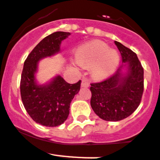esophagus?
<instances>
[{
  "instance_id": "obj_1",
  "label": "esophagus",
  "mask_w": 160,
  "mask_h": 160,
  "mask_svg": "<svg viewBox=\"0 0 160 160\" xmlns=\"http://www.w3.org/2000/svg\"><path fill=\"white\" fill-rule=\"evenodd\" d=\"M89 86V83H88L87 80H82L81 82V87H84V88H88Z\"/></svg>"
}]
</instances>
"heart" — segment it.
I'll return each instance as SVG.
<instances>
[{
	"mask_svg": "<svg viewBox=\"0 0 160 160\" xmlns=\"http://www.w3.org/2000/svg\"><path fill=\"white\" fill-rule=\"evenodd\" d=\"M76 59L77 64L92 68L94 78L103 80L114 72L119 63V55L104 42L97 40L80 47Z\"/></svg>",
	"mask_w": 160,
	"mask_h": 160,
	"instance_id": "obj_1",
	"label": "heart"
}]
</instances>
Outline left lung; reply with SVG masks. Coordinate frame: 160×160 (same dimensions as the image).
<instances>
[{"instance_id":"left-lung-1","label":"left lung","mask_w":160,"mask_h":160,"mask_svg":"<svg viewBox=\"0 0 160 160\" xmlns=\"http://www.w3.org/2000/svg\"><path fill=\"white\" fill-rule=\"evenodd\" d=\"M119 50L122 63L128 64V73L122 74L121 69L109 78L90 84V104L96 114L109 122L126 118L137 109L144 90L143 68L134 51L114 41Z\"/></svg>"}]
</instances>
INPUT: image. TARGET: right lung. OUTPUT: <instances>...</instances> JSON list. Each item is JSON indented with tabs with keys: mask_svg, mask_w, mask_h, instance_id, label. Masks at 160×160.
I'll return each instance as SVG.
<instances>
[{
	"mask_svg": "<svg viewBox=\"0 0 160 160\" xmlns=\"http://www.w3.org/2000/svg\"><path fill=\"white\" fill-rule=\"evenodd\" d=\"M69 34L57 31L44 38L25 60L21 76V97L26 112L34 122L48 127L58 126L67 120L71 102L80 91L81 80L71 84L58 76L49 84L41 86L36 84L34 73L38 60L58 52L61 42Z\"/></svg>",
	"mask_w": 160,
	"mask_h": 160,
	"instance_id": "1",
	"label": "right lung"
}]
</instances>
